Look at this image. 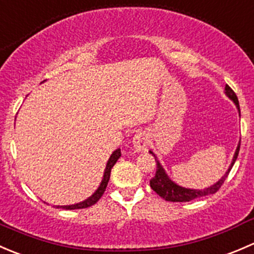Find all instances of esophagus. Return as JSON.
I'll return each instance as SVG.
<instances>
[{
	"label": "esophagus",
	"mask_w": 254,
	"mask_h": 254,
	"mask_svg": "<svg viewBox=\"0 0 254 254\" xmlns=\"http://www.w3.org/2000/svg\"><path fill=\"white\" fill-rule=\"evenodd\" d=\"M132 142H134L136 150L145 151L147 148L148 143H150V139H148V135L145 131H137L132 137Z\"/></svg>",
	"instance_id": "34e87169"
}]
</instances>
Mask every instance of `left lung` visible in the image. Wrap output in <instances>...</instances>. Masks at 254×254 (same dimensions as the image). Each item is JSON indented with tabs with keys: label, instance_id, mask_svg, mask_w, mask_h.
<instances>
[{
	"label": "left lung",
	"instance_id": "1",
	"mask_svg": "<svg viewBox=\"0 0 254 254\" xmlns=\"http://www.w3.org/2000/svg\"><path fill=\"white\" fill-rule=\"evenodd\" d=\"M225 94H226V96L229 97L232 102H234L235 106H236V108L238 111V115L241 117L240 104H238L237 96L235 94V92L232 91L229 86H227V84L225 86ZM240 145H241V140H240V142H238L236 151H235L234 158H232V162H231V165L229 166V170L226 171V173H225V175L222 176L221 178L216 182V183H214L212 186L207 187V188H204V189L186 188V187H182V186H179V184L175 183V182H173L172 179L168 177L167 173H166L165 168L162 167V165L160 163V161L156 158V155L153 153V151L150 150V153L152 156H155V160H156V162H157V170H156V175L150 181L151 188H152L153 190H155L156 193L161 196V198H163L165 200H167V201H190V200H193V199L207 195V194L216 193V191L220 189V187L222 186V183H224L225 179L227 178V175H229L230 171H231L234 163L236 162L238 151H240Z\"/></svg>",
	"mask_w": 254,
	"mask_h": 254
}]
</instances>
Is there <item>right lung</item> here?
Returning a JSON list of instances; mask_svg holds the SVG:
<instances>
[{
    "label": "right lung",
    "instance_id": "1",
    "mask_svg": "<svg viewBox=\"0 0 254 254\" xmlns=\"http://www.w3.org/2000/svg\"><path fill=\"white\" fill-rule=\"evenodd\" d=\"M120 156H122L120 148H118V150H115L114 152L112 153L111 157H109V160H108V162H107V165H106V170H104V175H103V178H102L101 184H99V187L97 188V190L94 191V193L92 194L89 198L84 199L83 201H79V203H77V204H72V205H56V207H61V209H66V210H73V209H84V207L94 205V204H96L97 201L101 199V196L103 195L104 191H106L107 184H108L109 178H111V171H112L113 166L117 163V161L119 160Z\"/></svg>",
    "mask_w": 254,
    "mask_h": 254
}]
</instances>
